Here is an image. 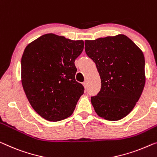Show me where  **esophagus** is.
I'll return each mask as SVG.
<instances>
[{
    "label": "esophagus",
    "mask_w": 157,
    "mask_h": 157,
    "mask_svg": "<svg viewBox=\"0 0 157 157\" xmlns=\"http://www.w3.org/2000/svg\"><path fill=\"white\" fill-rule=\"evenodd\" d=\"M83 85H84V86H85V88H86V86H87V81L85 80V82H83Z\"/></svg>",
    "instance_id": "obj_1"
}]
</instances>
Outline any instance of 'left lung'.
<instances>
[{"label":"left lung","instance_id":"obj_1","mask_svg":"<svg viewBox=\"0 0 157 157\" xmlns=\"http://www.w3.org/2000/svg\"><path fill=\"white\" fill-rule=\"evenodd\" d=\"M85 43V52L95 63L101 82L100 92L91 97L95 112L106 120H121L130 113L143 91V53L124 34Z\"/></svg>","mask_w":157,"mask_h":157}]
</instances>
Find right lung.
<instances>
[{
  "label": "right lung",
  "mask_w": 157,
  "mask_h": 157,
  "mask_svg": "<svg viewBox=\"0 0 157 157\" xmlns=\"http://www.w3.org/2000/svg\"><path fill=\"white\" fill-rule=\"evenodd\" d=\"M84 48L82 40L44 34L28 44L21 60V79L28 101L48 121L71 116L84 94L75 80V60Z\"/></svg>",
  "instance_id": "right-lung-1"
}]
</instances>
